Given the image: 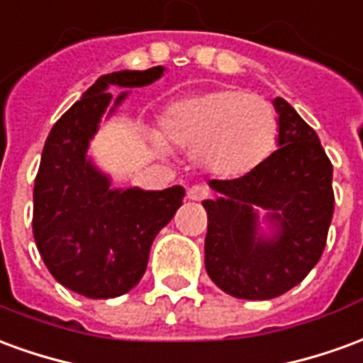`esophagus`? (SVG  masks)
<instances>
[{
  "mask_svg": "<svg viewBox=\"0 0 363 363\" xmlns=\"http://www.w3.org/2000/svg\"><path fill=\"white\" fill-rule=\"evenodd\" d=\"M186 196H189L190 200H204L210 196V190H208V186H204V184H192L189 189V192H186Z\"/></svg>",
  "mask_w": 363,
  "mask_h": 363,
  "instance_id": "obj_1",
  "label": "esophagus"
}]
</instances>
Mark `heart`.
<instances>
[{
  "instance_id": "1",
  "label": "heart",
  "mask_w": 363,
  "mask_h": 363,
  "mask_svg": "<svg viewBox=\"0 0 363 363\" xmlns=\"http://www.w3.org/2000/svg\"><path fill=\"white\" fill-rule=\"evenodd\" d=\"M161 138L192 151V159L218 179L253 173L273 153L279 116L261 96L224 88L171 102L159 118ZM157 145L163 141L155 139Z\"/></svg>"
}]
</instances>
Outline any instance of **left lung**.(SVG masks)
<instances>
[{"label": "left lung", "mask_w": 363, "mask_h": 363, "mask_svg": "<svg viewBox=\"0 0 363 363\" xmlns=\"http://www.w3.org/2000/svg\"><path fill=\"white\" fill-rule=\"evenodd\" d=\"M277 151L253 173L210 181L214 200H204L208 277L228 295L267 301L298 285L318 263L334 212L332 163L320 139L295 108L275 98ZM257 209L268 214L271 235Z\"/></svg>", "instance_id": "obj_1"}]
</instances>
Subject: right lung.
Returning <instances> with one entry per match:
<instances>
[{
  "instance_id": "obj_1",
  "label": "right lung",
  "mask_w": 363,
  "mask_h": 363,
  "mask_svg": "<svg viewBox=\"0 0 363 363\" xmlns=\"http://www.w3.org/2000/svg\"><path fill=\"white\" fill-rule=\"evenodd\" d=\"M164 67L100 76L52 125L33 190V235L50 275L78 295L113 298L143 277L155 235L173 220L182 186L111 189L110 177L88 157L100 128L129 92L153 84Z\"/></svg>"
}]
</instances>
